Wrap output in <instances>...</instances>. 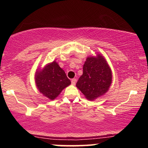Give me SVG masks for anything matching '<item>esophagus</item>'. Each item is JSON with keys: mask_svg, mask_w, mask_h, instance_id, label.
<instances>
[{"mask_svg": "<svg viewBox=\"0 0 148 148\" xmlns=\"http://www.w3.org/2000/svg\"><path fill=\"white\" fill-rule=\"evenodd\" d=\"M71 82H72V85H75L76 84V79H72L71 80Z\"/></svg>", "mask_w": 148, "mask_h": 148, "instance_id": "1", "label": "esophagus"}]
</instances>
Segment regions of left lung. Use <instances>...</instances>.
Here are the masks:
<instances>
[{"instance_id": "obj_1", "label": "left lung", "mask_w": 148, "mask_h": 148, "mask_svg": "<svg viewBox=\"0 0 148 148\" xmlns=\"http://www.w3.org/2000/svg\"><path fill=\"white\" fill-rule=\"evenodd\" d=\"M112 82V72L102 56L88 57L83 67V74L76 83V87L86 99H95L109 89Z\"/></svg>"}]
</instances>
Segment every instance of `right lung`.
I'll list each match as a JSON object with an SVG mask.
<instances>
[{
  "instance_id": "right-lung-1",
  "label": "right lung",
  "mask_w": 148,
  "mask_h": 148,
  "mask_svg": "<svg viewBox=\"0 0 148 148\" xmlns=\"http://www.w3.org/2000/svg\"><path fill=\"white\" fill-rule=\"evenodd\" d=\"M35 83L39 91L49 99H56L71 81L56 61L36 72Z\"/></svg>"
}]
</instances>
